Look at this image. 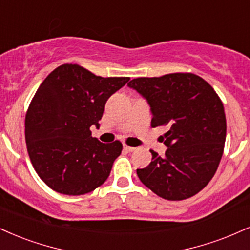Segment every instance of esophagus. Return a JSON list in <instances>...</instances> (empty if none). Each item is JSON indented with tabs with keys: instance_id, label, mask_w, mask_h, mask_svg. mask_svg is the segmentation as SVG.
Listing matches in <instances>:
<instances>
[{
	"instance_id": "obj_1",
	"label": "esophagus",
	"mask_w": 250,
	"mask_h": 250,
	"mask_svg": "<svg viewBox=\"0 0 250 250\" xmlns=\"http://www.w3.org/2000/svg\"><path fill=\"white\" fill-rule=\"evenodd\" d=\"M123 148H124L125 152H127V153L134 152V150H135L134 147H130V146H127V145H124V147H123Z\"/></svg>"
}]
</instances>
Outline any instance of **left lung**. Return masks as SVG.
I'll return each mask as SVG.
<instances>
[{"mask_svg":"<svg viewBox=\"0 0 250 250\" xmlns=\"http://www.w3.org/2000/svg\"><path fill=\"white\" fill-rule=\"evenodd\" d=\"M127 85L149 104L152 127L167 126L163 158L150 150L152 162L137 169L154 193L168 200L195 196L214 176L224 153V104L205 80L192 73L133 79Z\"/></svg>","mask_w":250,"mask_h":250,"instance_id":"1","label":"left lung"}]
</instances>
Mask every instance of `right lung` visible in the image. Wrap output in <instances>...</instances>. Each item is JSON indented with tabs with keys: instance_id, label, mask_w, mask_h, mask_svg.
Instances as JSON below:
<instances>
[{
	"instance_id": "obj_1",
	"label": "right lung",
	"mask_w": 250,
	"mask_h": 250,
	"mask_svg": "<svg viewBox=\"0 0 250 250\" xmlns=\"http://www.w3.org/2000/svg\"><path fill=\"white\" fill-rule=\"evenodd\" d=\"M128 80L64 63L39 85L25 116V141L33 168L52 190L84 195L109 177L123 145L101 143L90 126L100 125L106 101Z\"/></svg>"
}]
</instances>
